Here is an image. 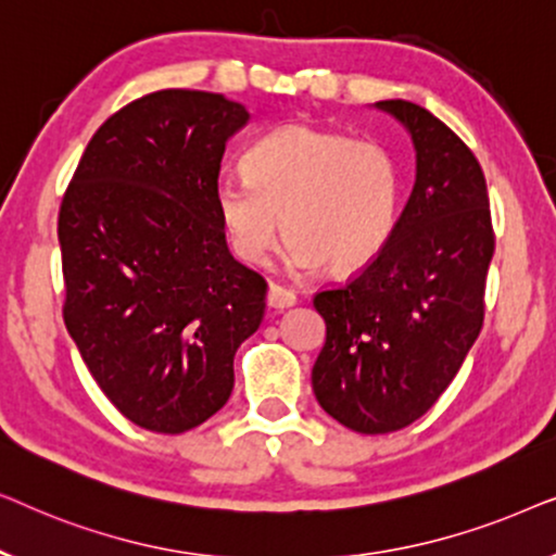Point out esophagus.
Listing matches in <instances>:
<instances>
[{
	"label": "esophagus",
	"instance_id": "esophagus-1",
	"mask_svg": "<svg viewBox=\"0 0 556 556\" xmlns=\"http://www.w3.org/2000/svg\"><path fill=\"white\" fill-rule=\"evenodd\" d=\"M268 306L270 308H278V311H283V308H291L293 303H295V293L293 291H288V288H283V286H270L268 288Z\"/></svg>",
	"mask_w": 556,
	"mask_h": 556
}]
</instances>
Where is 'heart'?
Masks as SVG:
<instances>
[{
	"label": "heart",
	"instance_id": "b5f03b06",
	"mask_svg": "<svg viewBox=\"0 0 556 556\" xmlns=\"http://www.w3.org/2000/svg\"><path fill=\"white\" fill-rule=\"evenodd\" d=\"M245 181L223 179L215 210L232 253L261 265L288 235L291 270L352 273L377 257L400 207V172L382 143L291 124L242 156Z\"/></svg>",
	"mask_w": 556,
	"mask_h": 556
}]
</instances>
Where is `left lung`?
I'll use <instances>...</instances> for the list:
<instances>
[{
  "mask_svg": "<svg viewBox=\"0 0 556 556\" xmlns=\"http://www.w3.org/2000/svg\"><path fill=\"white\" fill-rule=\"evenodd\" d=\"M377 109L413 136L415 187L375 261L314 295L326 344L311 371L318 405L364 435L407 428L458 375L481 333L496 245L473 151L422 105Z\"/></svg>",
  "mask_w": 556,
  "mask_h": 556,
  "instance_id": "obj_1",
  "label": "left lung"
}]
</instances>
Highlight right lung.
Wrapping results in <instances>:
<instances>
[{"instance_id": "obj_1", "label": "right lung", "mask_w": 556, "mask_h": 556, "mask_svg": "<svg viewBox=\"0 0 556 556\" xmlns=\"http://www.w3.org/2000/svg\"><path fill=\"white\" fill-rule=\"evenodd\" d=\"M248 118L219 93L143 96L93 134L60 204L67 333L143 430L215 415L263 321L268 283L230 255L215 210L225 143Z\"/></svg>"}]
</instances>
